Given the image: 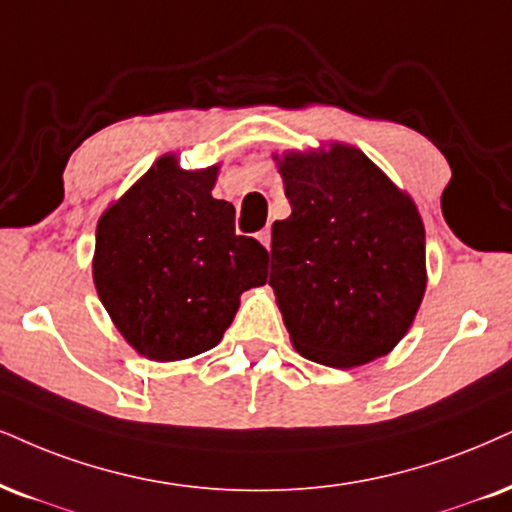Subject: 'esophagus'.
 Here are the masks:
<instances>
[{
  "label": "esophagus",
  "mask_w": 512,
  "mask_h": 512,
  "mask_svg": "<svg viewBox=\"0 0 512 512\" xmlns=\"http://www.w3.org/2000/svg\"><path fill=\"white\" fill-rule=\"evenodd\" d=\"M258 239H261V244L266 246V249L270 251V227H266V230L258 232Z\"/></svg>",
  "instance_id": "1"
}]
</instances>
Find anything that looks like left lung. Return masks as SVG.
Wrapping results in <instances>:
<instances>
[{
    "label": "left lung",
    "instance_id": "1",
    "mask_svg": "<svg viewBox=\"0 0 512 512\" xmlns=\"http://www.w3.org/2000/svg\"><path fill=\"white\" fill-rule=\"evenodd\" d=\"M292 216L273 223L270 280L294 349L353 368L401 342L425 294V227L363 151L280 161Z\"/></svg>",
    "mask_w": 512,
    "mask_h": 512
}]
</instances>
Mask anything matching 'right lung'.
<instances>
[{"label":"right lung","mask_w":512,"mask_h":512,"mask_svg":"<svg viewBox=\"0 0 512 512\" xmlns=\"http://www.w3.org/2000/svg\"><path fill=\"white\" fill-rule=\"evenodd\" d=\"M218 168L163 156L99 218L92 273L118 332L151 361L213 349L239 294L266 285L268 251L235 232V206L211 197Z\"/></svg>","instance_id":"right-lung-1"}]
</instances>
